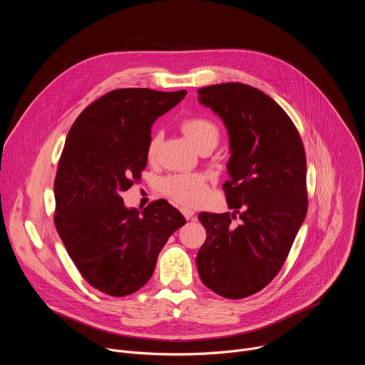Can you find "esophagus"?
<instances>
[{"mask_svg":"<svg viewBox=\"0 0 365 365\" xmlns=\"http://www.w3.org/2000/svg\"><path fill=\"white\" fill-rule=\"evenodd\" d=\"M180 212H182V215L186 218V220H192L193 218V215H195V212L192 211V210H189V207H180Z\"/></svg>","mask_w":365,"mask_h":365,"instance_id":"1","label":"esophagus"}]
</instances>
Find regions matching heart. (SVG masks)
I'll return each mask as SVG.
<instances>
[{
  "mask_svg": "<svg viewBox=\"0 0 365 365\" xmlns=\"http://www.w3.org/2000/svg\"><path fill=\"white\" fill-rule=\"evenodd\" d=\"M185 135L195 144L197 150L214 148L221 138V130L215 121L203 115H192L180 124ZM160 145V134L155 133L147 144V158L154 159ZM162 190L170 199L183 205H197L207 195V183L205 176L197 173H183L166 178L162 182Z\"/></svg>",
  "mask_w": 365,
  "mask_h": 365,
  "instance_id": "b5f03b06",
  "label": "heart"
}]
</instances>
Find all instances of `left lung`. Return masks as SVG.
<instances>
[{
    "label": "left lung",
    "mask_w": 365,
    "mask_h": 365,
    "mask_svg": "<svg viewBox=\"0 0 365 365\" xmlns=\"http://www.w3.org/2000/svg\"><path fill=\"white\" fill-rule=\"evenodd\" d=\"M197 95L230 133L231 179L222 189L235 214L197 215L206 240L196 266L206 287L242 299L277 276L306 217L304 147L284 110L257 88L228 82L199 88ZM237 215L243 224L234 227Z\"/></svg>",
    "instance_id": "left-lung-1"
}]
</instances>
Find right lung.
<instances>
[{
  "instance_id": "right-lung-1",
  "label": "right lung",
  "mask_w": 365,
  "mask_h": 365,
  "mask_svg": "<svg viewBox=\"0 0 365 365\" xmlns=\"http://www.w3.org/2000/svg\"><path fill=\"white\" fill-rule=\"evenodd\" d=\"M186 93L114 89L89 103L68 133L55 178V225L82 277L102 293L141 289L186 222L165 199L138 212L121 197L147 166L151 124Z\"/></svg>"
}]
</instances>
